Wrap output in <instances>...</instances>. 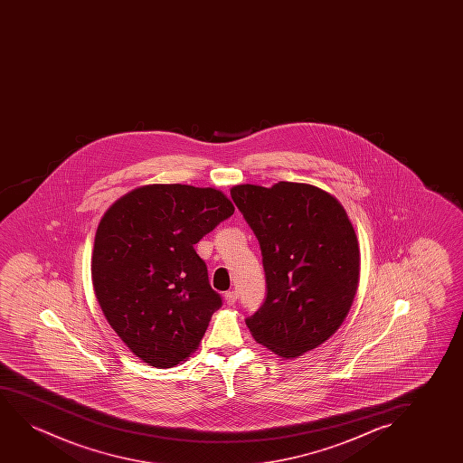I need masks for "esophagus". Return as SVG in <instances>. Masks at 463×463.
I'll return each instance as SVG.
<instances>
[{
    "label": "esophagus",
    "mask_w": 463,
    "mask_h": 463,
    "mask_svg": "<svg viewBox=\"0 0 463 463\" xmlns=\"http://www.w3.org/2000/svg\"><path fill=\"white\" fill-rule=\"evenodd\" d=\"M237 298H239L237 291H228L224 294V304L234 305L237 302Z\"/></svg>",
    "instance_id": "esophagus-1"
}]
</instances>
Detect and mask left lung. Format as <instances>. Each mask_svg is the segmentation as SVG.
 Segmentation results:
<instances>
[{"label":"left lung","mask_w":463,"mask_h":463,"mask_svg":"<svg viewBox=\"0 0 463 463\" xmlns=\"http://www.w3.org/2000/svg\"><path fill=\"white\" fill-rule=\"evenodd\" d=\"M231 196L258 237L267 296L247 317L254 340L281 359L317 348L354 300L361 251L348 213L315 184H235Z\"/></svg>","instance_id":"1"}]
</instances>
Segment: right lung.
<instances>
[{
    "instance_id": "add662e5",
    "label": "right lung",
    "mask_w": 463,
    "mask_h": 463,
    "mask_svg": "<svg viewBox=\"0 0 463 463\" xmlns=\"http://www.w3.org/2000/svg\"><path fill=\"white\" fill-rule=\"evenodd\" d=\"M234 210L216 188L155 184L102 215L91 256L96 298L140 361L175 367L199 348L222 298L194 245Z\"/></svg>"
}]
</instances>
